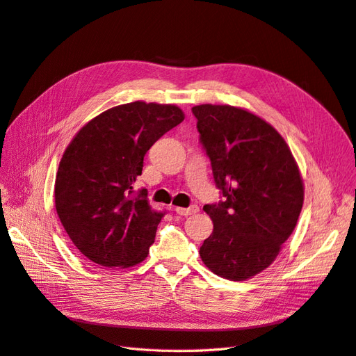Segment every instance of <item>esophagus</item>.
Returning <instances> with one entry per match:
<instances>
[{
  "mask_svg": "<svg viewBox=\"0 0 356 356\" xmlns=\"http://www.w3.org/2000/svg\"><path fill=\"white\" fill-rule=\"evenodd\" d=\"M175 211H177V213L184 215V217H187V215L197 213L199 212V207H197V204H191V207H188V208H177Z\"/></svg>",
  "mask_w": 356,
  "mask_h": 356,
  "instance_id": "obj_1",
  "label": "esophagus"
}]
</instances>
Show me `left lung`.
<instances>
[{
  "mask_svg": "<svg viewBox=\"0 0 356 356\" xmlns=\"http://www.w3.org/2000/svg\"><path fill=\"white\" fill-rule=\"evenodd\" d=\"M191 111L222 196L203 207L213 232L199 254L215 275L245 281L270 266L294 232L303 179L284 138L263 118L230 105Z\"/></svg>",
  "mask_w": 356,
  "mask_h": 356,
  "instance_id": "left-lung-1",
  "label": "left lung"
}]
</instances>
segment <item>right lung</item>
<instances>
[{
    "instance_id": "right-lung-1",
    "label": "right lung",
    "mask_w": 356,
    "mask_h": 356,
    "mask_svg": "<svg viewBox=\"0 0 356 356\" xmlns=\"http://www.w3.org/2000/svg\"><path fill=\"white\" fill-rule=\"evenodd\" d=\"M182 120L175 105L136 101L95 117L67 147L55 182L56 212L90 261L113 268L145 260L161 213L134 184L148 149Z\"/></svg>"
}]
</instances>
